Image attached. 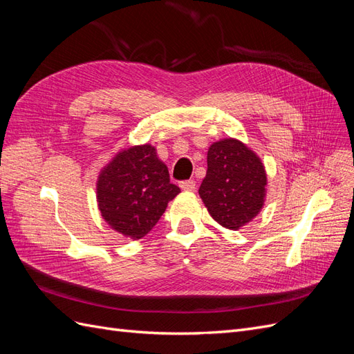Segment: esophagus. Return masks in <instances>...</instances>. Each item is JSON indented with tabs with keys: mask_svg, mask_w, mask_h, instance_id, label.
Listing matches in <instances>:
<instances>
[{
	"mask_svg": "<svg viewBox=\"0 0 354 354\" xmlns=\"http://www.w3.org/2000/svg\"><path fill=\"white\" fill-rule=\"evenodd\" d=\"M180 187H181V190H185V192H194L196 189V185H195L194 180H186V181H181Z\"/></svg>",
	"mask_w": 354,
	"mask_h": 354,
	"instance_id": "obj_1",
	"label": "esophagus"
}]
</instances>
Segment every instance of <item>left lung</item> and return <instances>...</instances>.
I'll list each match as a JSON object with an SVG mask.
<instances>
[{"instance_id": "8db88e82", "label": "left lung", "mask_w": 354, "mask_h": 354, "mask_svg": "<svg viewBox=\"0 0 354 354\" xmlns=\"http://www.w3.org/2000/svg\"><path fill=\"white\" fill-rule=\"evenodd\" d=\"M207 162L199 196L214 220L223 227L238 230L264 207L266 168L259 155L232 137L209 146Z\"/></svg>"}]
</instances>
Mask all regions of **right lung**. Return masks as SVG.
Returning <instances> with one entry per match:
<instances>
[{
    "label": "right lung",
    "mask_w": 354,
    "mask_h": 354,
    "mask_svg": "<svg viewBox=\"0 0 354 354\" xmlns=\"http://www.w3.org/2000/svg\"><path fill=\"white\" fill-rule=\"evenodd\" d=\"M97 205L108 226L134 241L153 229L180 187L169 183L167 165L152 145L118 152L106 164L95 183Z\"/></svg>",
    "instance_id": "1"
}]
</instances>
